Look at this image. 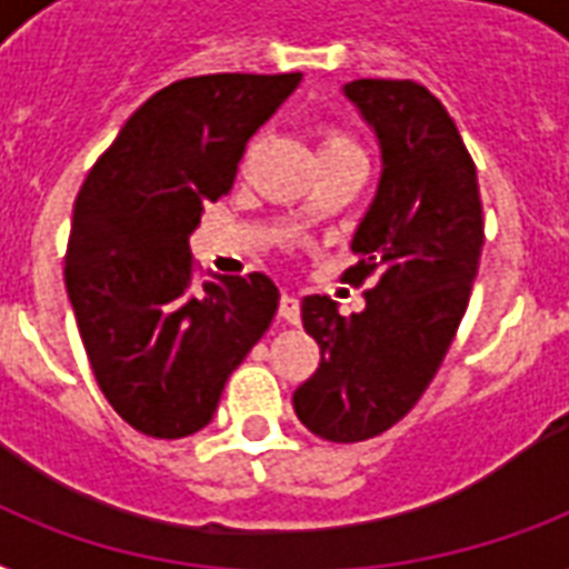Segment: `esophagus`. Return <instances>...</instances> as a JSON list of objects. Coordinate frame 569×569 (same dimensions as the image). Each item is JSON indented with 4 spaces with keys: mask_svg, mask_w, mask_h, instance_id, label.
Here are the masks:
<instances>
[{
    "mask_svg": "<svg viewBox=\"0 0 569 569\" xmlns=\"http://www.w3.org/2000/svg\"><path fill=\"white\" fill-rule=\"evenodd\" d=\"M280 319L283 321H289V325H298V321H301V301H298V298H295V295H283V298H280Z\"/></svg>",
    "mask_w": 569,
    "mask_h": 569,
    "instance_id": "esophagus-1",
    "label": "esophagus"
}]
</instances>
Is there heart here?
Wrapping results in <instances>:
<instances>
[{"instance_id":"obj_1","label":"heart","mask_w":569,"mask_h":569,"mask_svg":"<svg viewBox=\"0 0 569 569\" xmlns=\"http://www.w3.org/2000/svg\"><path fill=\"white\" fill-rule=\"evenodd\" d=\"M342 150H357L355 141L342 136V132H325V136H321V156L342 153Z\"/></svg>"}]
</instances>
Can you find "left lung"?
Segmentation results:
<instances>
[{"label": "left lung", "instance_id": "left-lung-1", "mask_svg": "<svg viewBox=\"0 0 569 569\" xmlns=\"http://www.w3.org/2000/svg\"><path fill=\"white\" fill-rule=\"evenodd\" d=\"M342 91L380 147L378 191L346 277L378 274V286L348 319L328 295L303 298V330L321 363L292 405L321 440L360 442L405 419L440 369L476 283L485 218L472 156L428 88L355 79Z\"/></svg>", "mask_w": 569, "mask_h": 569}]
</instances>
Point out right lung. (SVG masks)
Returning a JSON list of instances; mask_svg holds the SVG:
<instances>
[{
	"label": "right lung",
	"mask_w": 569,
	"mask_h": 569,
	"mask_svg": "<svg viewBox=\"0 0 569 569\" xmlns=\"http://www.w3.org/2000/svg\"><path fill=\"white\" fill-rule=\"evenodd\" d=\"M298 82L212 73L168 84L76 197L67 298L102 396L147 437L180 440L212 422L227 378L274 319L280 292L259 271L194 286L189 236Z\"/></svg>",
	"instance_id": "add662e5"
}]
</instances>
